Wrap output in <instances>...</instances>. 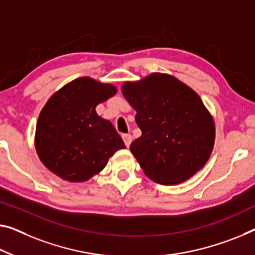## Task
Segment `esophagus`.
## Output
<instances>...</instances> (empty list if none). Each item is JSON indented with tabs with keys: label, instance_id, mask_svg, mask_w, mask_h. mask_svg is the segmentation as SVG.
I'll list each match as a JSON object with an SVG mask.
<instances>
[{
	"label": "esophagus",
	"instance_id": "obj_1",
	"mask_svg": "<svg viewBox=\"0 0 255 255\" xmlns=\"http://www.w3.org/2000/svg\"><path fill=\"white\" fill-rule=\"evenodd\" d=\"M122 138L124 140V143L127 144V147H128L132 142V135L128 134V133H125V134L122 135Z\"/></svg>",
	"mask_w": 255,
	"mask_h": 255
}]
</instances>
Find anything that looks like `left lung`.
<instances>
[{
  "mask_svg": "<svg viewBox=\"0 0 255 255\" xmlns=\"http://www.w3.org/2000/svg\"><path fill=\"white\" fill-rule=\"evenodd\" d=\"M122 93L141 130L130 150L148 178L179 185L204 167L214 147L215 123L193 89L170 74L151 73L124 82Z\"/></svg>",
  "mask_w": 255,
  "mask_h": 255,
  "instance_id": "8db88e82",
  "label": "left lung"
}]
</instances>
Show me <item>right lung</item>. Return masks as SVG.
Here are the masks:
<instances>
[{"label": "right lung", "mask_w": 255, "mask_h": 255, "mask_svg": "<svg viewBox=\"0 0 255 255\" xmlns=\"http://www.w3.org/2000/svg\"><path fill=\"white\" fill-rule=\"evenodd\" d=\"M116 93L115 85L89 76L54 92L35 130V149L43 165L69 182H85L100 173L108 159L125 148L114 125L96 112Z\"/></svg>", "instance_id": "obj_1"}]
</instances>
